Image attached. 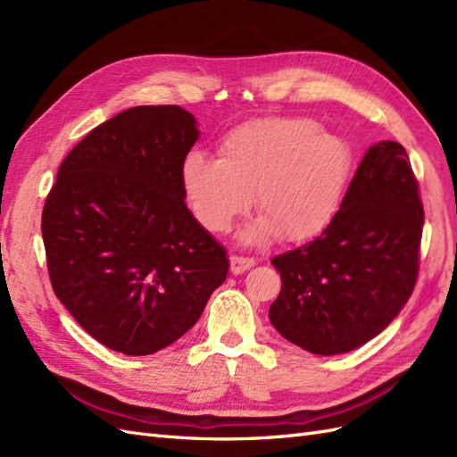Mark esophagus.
Segmentation results:
<instances>
[{
    "mask_svg": "<svg viewBox=\"0 0 457 457\" xmlns=\"http://www.w3.org/2000/svg\"><path fill=\"white\" fill-rule=\"evenodd\" d=\"M255 265L253 257H244V255H232L230 257V270L234 274H242L245 270H250Z\"/></svg>",
    "mask_w": 457,
    "mask_h": 457,
    "instance_id": "34e87169",
    "label": "esophagus"
}]
</instances>
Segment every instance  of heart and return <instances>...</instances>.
<instances>
[{
  "label": "heart",
  "mask_w": 457,
  "mask_h": 457,
  "mask_svg": "<svg viewBox=\"0 0 457 457\" xmlns=\"http://www.w3.org/2000/svg\"><path fill=\"white\" fill-rule=\"evenodd\" d=\"M219 152L220 160L190 152L181 168L188 207L210 232H228L253 195L262 217L253 238L276 232L286 242L309 240L339 212L351 146L311 118L247 121L225 137Z\"/></svg>",
  "instance_id": "heart-1"
}]
</instances>
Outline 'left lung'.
I'll list each match as a JSON object with an SVG mask.
<instances>
[{
    "mask_svg": "<svg viewBox=\"0 0 457 457\" xmlns=\"http://www.w3.org/2000/svg\"><path fill=\"white\" fill-rule=\"evenodd\" d=\"M421 232L420 185L404 146H370L320 237L270 261L282 278L272 326L324 356L368 343L413 292Z\"/></svg>",
    "mask_w": 457,
    "mask_h": 457,
    "instance_id": "left-lung-1",
    "label": "left lung"
}]
</instances>
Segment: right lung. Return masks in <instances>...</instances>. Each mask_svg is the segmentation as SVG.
I'll return each instance as SVG.
<instances>
[{"label": "right lung", "mask_w": 457, "mask_h": 457, "mask_svg": "<svg viewBox=\"0 0 457 457\" xmlns=\"http://www.w3.org/2000/svg\"><path fill=\"white\" fill-rule=\"evenodd\" d=\"M196 139L181 106L128 108L68 152L49 190L41 234L53 292L108 349L168 347L227 280L225 247L185 204L181 168Z\"/></svg>", "instance_id": "1"}]
</instances>
